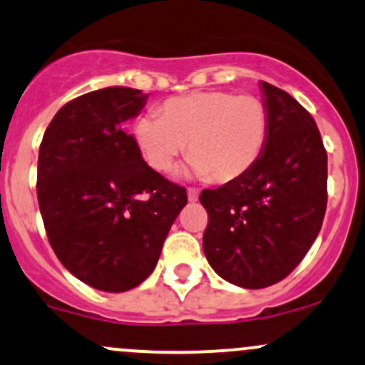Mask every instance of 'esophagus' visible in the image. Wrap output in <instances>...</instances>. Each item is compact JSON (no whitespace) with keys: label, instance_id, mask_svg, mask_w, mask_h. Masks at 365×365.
Segmentation results:
<instances>
[{"label":"esophagus","instance_id":"obj_1","mask_svg":"<svg viewBox=\"0 0 365 365\" xmlns=\"http://www.w3.org/2000/svg\"><path fill=\"white\" fill-rule=\"evenodd\" d=\"M187 195H189V201L190 202H195L199 199V192L195 189H189L187 190Z\"/></svg>","mask_w":365,"mask_h":365}]
</instances>
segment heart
I'll list each match as a JSON object with an SVG mask.
<instances>
[{
	"label": "heart",
	"mask_w": 365,
	"mask_h": 365,
	"mask_svg": "<svg viewBox=\"0 0 365 365\" xmlns=\"http://www.w3.org/2000/svg\"><path fill=\"white\" fill-rule=\"evenodd\" d=\"M159 114L135 123L140 154L159 173L173 166L187 143L192 173L215 183L235 182L265 149L268 110L253 95L199 91L166 100Z\"/></svg>",
	"instance_id": "heart-1"
}]
</instances>
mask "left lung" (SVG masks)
Masks as SVG:
<instances>
[{
    "label": "left lung",
    "mask_w": 365,
    "mask_h": 365,
    "mask_svg": "<svg viewBox=\"0 0 365 365\" xmlns=\"http://www.w3.org/2000/svg\"><path fill=\"white\" fill-rule=\"evenodd\" d=\"M268 138L242 178L206 189L199 201L210 222L207 262L235 286L262 289L291 274L322 227L327 204V152L310 112L262 81Z\"/></svg>",
    "instance_id": "obj_1"
}]
</instances>
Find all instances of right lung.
<instances>
[{
	"label": "right lung",
	"instance_id": "obj_1",
	"mask_svg": "<svg viewBox=\"0 0 365 365\" xmlns=\"http://www.w3.org/2000/svg\"><path fill=\"white\" fill-rule=\"evenodd\" d=\"M147 95L109 86L71 100L48 124L38 158V202L48 241L74 277L106 293L152 274L187 190L143 161L124 123Z\"/></svg>",
	"mask_w": 365,
	"mask_h": 365
}]
</instances>
